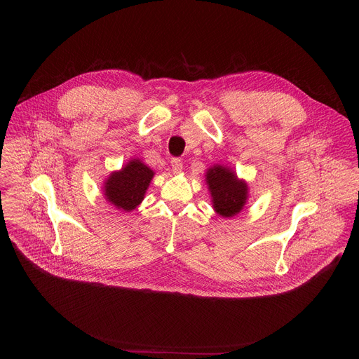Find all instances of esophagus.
<instances>
[{
    "label": "esophagus",
    "instance_id": "obj_1",
    "mask_svg": "<svg viewBox=\"0 0 359 359\" xmlns=\"http://www.w3.org/2000/svg\"><path fill=\"white\" fill-rule=\"evenodd\" d=\"M170 165H172V170H173V173H180V172H182V169H183V163H182V161H180V159H172Z\"/></svg>",
    "mask_w": 359,
    "mask_h": 359
}]
</instances>
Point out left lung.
<instances>
[{"instance_id":"obj_1","label":"left lung","mask_w":359,"mask_h":359,"mask_svg":"<svg viewBox=\"0 0 359 359\" xmlns=\"http://www.w3.org/2000/svg\"><path fill=\"white\" fill-rule=\"evenodd\" d=\"M206 184L212 196L215 212L230 219L237 216L248 200V184L237 173L224 165H215L206 170Z\"/></svg>"}]
</instances>
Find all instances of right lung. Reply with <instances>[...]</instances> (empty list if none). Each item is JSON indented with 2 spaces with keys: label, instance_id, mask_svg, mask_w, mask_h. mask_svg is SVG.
<instances>
[{
  "label": "right lung",
  "instance_id": "right-lung-1",
  "mask_svg": "<svg viewBox=\"0 0 359 359\" xmlns=\"http://www.w3.org/2000/svg\"><path fill=\"white\" fill-rule=\"evenodd\" d=\"M153 176L155 172L139 158L130 159L105 179L102 191L111 206L121 212H132L143 201Z\"/></svg>",
  "mask_w": 359,
  "mask_h": 359
}]
</instances>
